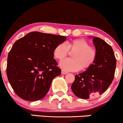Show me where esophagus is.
Listing matches in <instances>:
<instances>
[{"label": "esophagus", "instance_id": "1", "mask_svg": "<svg viewBox=\"0 0 123 123\" xmlns=\"http://www.w3.org/2000/svg\"><path fill=\"white\" fill-rule=\"evenodd\" d=\"M61 72H62V74H66L68 73L67 71H66V70H62Z\"/></svg>", "mask_w": 123, "mask_h": 123}]
</instances>
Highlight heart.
<instances>
[{"instance_id":"obj_1","label":"heart","mask_w":123,"mask_h":123,"mask_svg":"<svg viewBox=\"0 0 123 123\" xmlns=\"http://www.w3.org/2000/svg\"><path fill=\"white\" fill-rule=\"evenodd\" d=\"M69 50L74 51L71 59H66L60 62L61 68L69 71L86 70L95 62L97 50L90 46V44L83 39H74L66 43L58 44L54 50V56L57 60H62L68 54Z\"/></svg>"}]
</instances>
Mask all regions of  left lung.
Here are the masks:
<instances>
[{
	"instance_id": "left-lung-1",
	"label": "left lung",
	"mask_w": 123,
	"mask_h": 123,
	"mask_svg": "<svg viewBox=\"0 0 123 123\" xmlns=\"http://www.w3.org/2000/svg\"><path fill=\"white\" fill-rule=\"evenodd\" d=\"M92 37L97 50L95 62L86 71L76 75L71 86L76 97L85 99L98 97L106 91L113 80L116 66L111 46L100 38Z\"/></svg>"
}]
</instances>
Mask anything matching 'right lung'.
<instances>
[{"label":"right lung","instance_id":"right-lung-1","mask_svg":"<svg viewBox=\"0 0 123 123\" xmlns=\"http://www.w3.org/2000/svg\"><path fill=\"white\" fill-rule=\"evenodd\" d=\"M65 36L32 32L15 42L9 52L7 75L17 95L29 101L46 96L52 81L61 70L53 51Z\"/></svg>","mask_w":123,"mask_h":123}]
</instances>
